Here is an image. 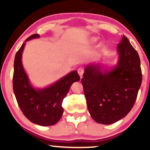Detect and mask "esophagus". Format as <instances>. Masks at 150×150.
<instances>
[{"mask_svg": "<svg viewBox=\"0 0 150 150\" xmlns=\"http://www.w3.org/2000/svg\"><path fill=\"white\" fill-rule=\"evenodd\" d=\"M77 73H78L79 75H80V77H82V75H83V73H84V69L83 68H78V70H77Z\"/></svg>", "mask_w": 150, "mask_h": 150, "instance_id": "obj_1", "label": "esophagus"}]
</instances>
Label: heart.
I'll list each match as a JSON object with an SVG mask.
<instances>
[{
    "mask_svg": "<svg viewBox=\"0 0 150 150\" xmlns=\"http://www.w3.org/2000/svg\"><path fill=\"white\" fill-rule=\"evenodd\" d=\"M96 40H97V39H96V38H93V39H92V42H95Z\"/></svg>",
    "mask_w": 150,
    "mask_h": 150,
    "instance_id": "heart-1",
    "label": "heart"
}]
</instances>
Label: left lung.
I'll return each instance as SVG.
<instances>
[{
    "label": "left lung",
    "instance_id": "obj_1",
    "mask_svg": "<svg viewBox=\"0 0 150 150\" xmlns=\"http://www.w3.org/2000/svg\"><path fill=\"white\" fill-rule=\"evenodd\" d=\"M117 51L119 59L113 70L102 72L99 65H87L81 79L91 116L104 125L116 123L130 112L142 83L140 57L125 35Z\"/></svg>",
    "mask_w": 150,
    "mask_h": 150
}]
</instances>
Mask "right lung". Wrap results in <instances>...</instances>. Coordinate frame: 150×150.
Masks as SVG:
<instances>
[{"mask_svg": "<svg viewBox=\"0 0 150 150\" xmlns=\"http://www.w3.org/2000/svg\"><path fill=\"white\" fill-rule=\"evenodd\" d=\"M39 37V34H32L25 42ZM25 45V42L16 53L14 61L13 85L18 106L26 118L32 123L42 126L54 125L63 115V99L72 84L80 80V77L75 70L46 88L34 89L22 66V53Z\"/></svg>", "mask_w": 150, "mask_h": 150, "instance_id": "add662e5", "label": "right lung"}]
</instances>
